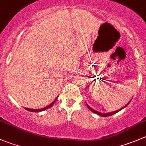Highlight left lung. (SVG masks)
Returning <instances> with one entry per match:
<instances>
[{"label":"left lung","mask_w":146,"mask_h":146,"mask_svg":"<svg viewBox=\"0 0 146 146\" xmlns=\"http://www.w3.org/2000/svg\"><path fill=\"white\" fill-rule=\"evenodd\" d=\"M130 102H128V103L127 104V105H125V107H123V108H122V109H123V108H125V107L127 106V105H128V104L130 103ZM87 108H88L89 109H90V110L92 111V112H94V113H96V114H98V115H100V116H102V117H107V116H110V115H114V114H115L116 112H119V111H120V110H122V109H120V110H118L114 111V112H109V113H101V112H98V111L95 110H94V109H92V108H90V107L89 106V105H87Z\"/></svg>","instance_id":"obj_1"}]
</instances>
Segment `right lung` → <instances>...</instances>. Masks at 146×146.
<instances>
[{"label":"right lung","mask_w":146,"mask_h":146,"mask_svg":"<svg viewBox=\"0 0 146 146\" xmlns=\"http://www.w3.org/2000/svg\"><path fill=\"white\" fill-rule=\"evenodd\" d=\"M56 99H57V98H56V99H55V100H54V102H51V103L50 104V105H48V106L45 107V108H41V109H38V110H36V109H35V110H34V109H30V108H25V109L27 110H29V111H31V112H41V111H44V110H45L48 109V108H51V107L52 106V105H53L54 104V102H56Z\"/></svg>","instance_id":"1"}]
</instances>
